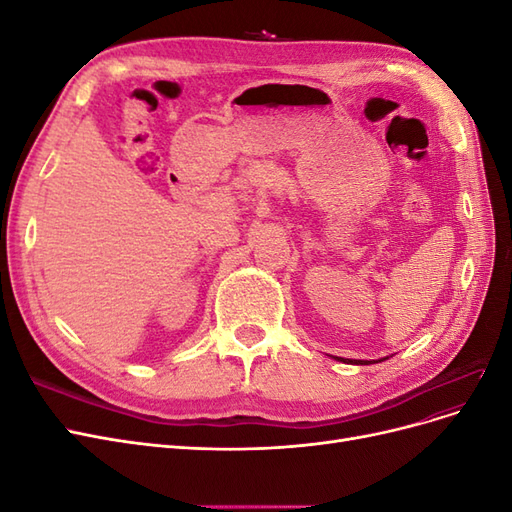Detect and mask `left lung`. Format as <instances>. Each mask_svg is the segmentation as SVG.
Segmentation results:
<instances>
[{
	"mask_svg": "<svg viewBox=\"0 0 512 512\" xmlns=\"http://www.w3.org/2000/svg\"><path fill=\"white\" fill-rule=\"evenodd\" d=\"M337 361H344V363H350V365H371V363L386 361V359H378V361H354V359H342V356H337Z\"/></svg>",
	"mask_w": 512,
	"mask_h": 512,
	"instance_id": "8db88e82",
	"label": "left lung"
}]
</instances>
